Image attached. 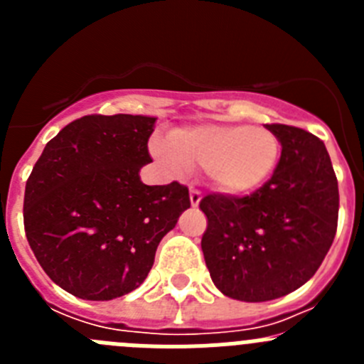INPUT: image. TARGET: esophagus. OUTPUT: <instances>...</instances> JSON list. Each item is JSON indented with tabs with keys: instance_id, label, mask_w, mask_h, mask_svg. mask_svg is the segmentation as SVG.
Listing matches in <instances>:
<instances>
[{
	"instance_id": "obj_1",
	"label": "esophagus",
	"mask_w": 364,
	"mask_h": 364,
	"mask_svg": "<svg viewBox=\"0 0 364 364\" xmlns=\"http://www.w3.org/2000/svg\"><path fill=\"white\" fill-rule=\"evenodd\" d=\"M189 200H191L193 208H197L202 200V193L198 191V189H191V191H189Z\"/></svg>"
}]
</instances>
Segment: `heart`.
Wrapping results in <instances>:
<instances>
[{
  "instance_id": "obj_1",
  "label": "heart",
  "mask_w": 364,
  "mask_h": 364,
  "mask_svg": "<svg viewBox=\"0 0 364 364\" xmlns=\"http://www.w3.org/2000/svg\"><path fill=\"white\" fill-rule=\"evenodd\" d=\"M153 151L169 171L186 173L191 166H204L217 191L247 195L269 178L281 146L277 136L262 127L205 124L173 131L169 142L156 140Z\"/></svg>"
}]
</instances>
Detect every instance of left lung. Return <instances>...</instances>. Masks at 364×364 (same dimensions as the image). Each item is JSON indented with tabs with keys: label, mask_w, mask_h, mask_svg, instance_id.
I'll use <instances>...</instances> for the list:
<instances>
[{
	"label": "left lung",
	"mask_w": 364,
	"mask_h": 364,
	"mask_svg": "<svg viewBox=\"0 0 364 364\" xmlns=\"http://www.w3.org/2000/svg\"><path fill=\"white\" fill-rule=\"evenodd\" d=\"M281 142L272 178L246 197L208 195L202 252L211 281L226 297L264 302L314 277L332 246L339 189L319 138L294 125L268 124Z\"/></svg>",
	"instance_id": "8db88e82"
}]
</instances>
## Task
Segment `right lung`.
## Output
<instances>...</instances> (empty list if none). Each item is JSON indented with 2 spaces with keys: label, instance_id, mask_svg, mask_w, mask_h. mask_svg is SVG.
<instances>
[{
  "label": "right lung",
  "instance_id": "right-lung-1",
  "mask_svg": "<svg viewBox=\"0 0 364 364\" xmlns=\"http://www.w3.org/2000/svg\"><path fill=\"white\" fill-rule=\"evenodd\" d=\"M154 117L89 114L45 146L25 186L27 240L43 272L85 301L136 290L191 202L186 186H146Z\"/></svg>",
  "mask_w": 364,
  "mask_h": 364
}]
</instances>
